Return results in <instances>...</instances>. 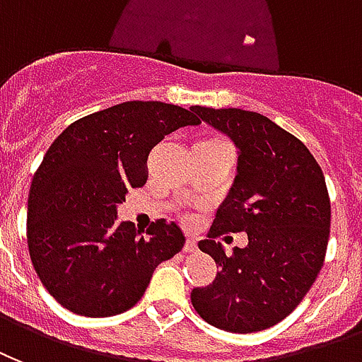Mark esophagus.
Returning a JSON list of instances; mask_svg holds the SVG:
<instances>
[{"mask_svg": "<svg viewBox=\"0 0 362 362\" xmlns=\"http://www.w3.org/2000/svg\"><path fill=\"white\" fill-rule=\"evenodd\" d=\"M197 249H199V247H197V239H194V237H189L187 243H185V252H194Z\"/></svg>", "mask_w": 362, "mask_h": 362, "instance_id": "1", "label": "esophagus"}]
</instances>
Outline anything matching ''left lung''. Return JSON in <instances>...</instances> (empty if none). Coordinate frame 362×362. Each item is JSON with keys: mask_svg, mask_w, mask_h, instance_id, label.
<instances>
[{"mask_svg": "<svg viewBox=\"0 0 362 362\" xmlns=\"http://www.w3.org/2000/svg\"><path fill=\"white\" fill-rule=\"evenodd\" d=\"M191 110L239 148L233 187L199 243L220 272L210 286L192 289V307L233 334L272 328L305 299L324 266L332 218L326 179L307 146L264 115ZM239 230L250 245L226 255L215 239Z\"/></svg>", "mask_w": 362, "mask_h": 362, "instance_id": "8db88e82", "label": "left lung"}]
</instances>
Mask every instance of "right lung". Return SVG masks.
<instances>
[{
	"mask_svg": "<svg viewBox=\"0 0 362 362\" xmlns=\"http://www.w3.org/2000/svg\"><path fill=\"white\" fill-rule=\"evenodd\" d=\"M192 110L123 102L71 123L47 148L28 192L26 243L42 286L81 316L134 307L156 266L183 249L175 221L142 233L117 221L129 189L146 183L150 150L179 127L199 125Z\"/></svg>",
	"mask_w": 362,
	"mask_h": 362,
	"instance_id": "1",
	"label": "right lung"
}]
</instances>
